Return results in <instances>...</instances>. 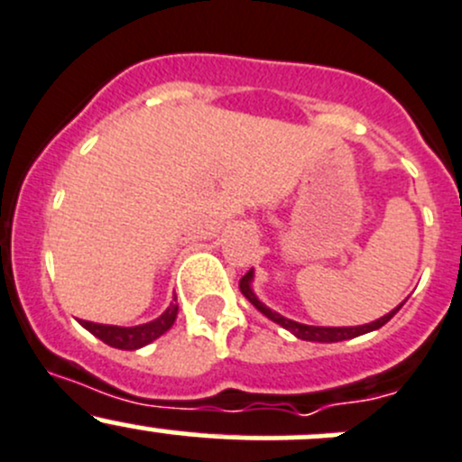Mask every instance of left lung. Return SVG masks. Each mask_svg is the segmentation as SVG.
Instances as JSON below:
<instances>
[{
    "label": "left lung",
    "mask_w": 462,
    "mask_h": 462,
    "mask_svg": "<svg viewBox=\"0 0 462 462\" xmlns=\"http://www.w3.org/2000/svg\"><path fill=\"white\" fill-rule=\"evenodd\" d=\"M250 282H253V270H248V273H245L239 282V288H241V292H244L245 300H248L250 304L259 310V313H263L265 318L277 321L279 326H283L286 330H291L295 337L306 339V342H342V339H351V337H357V335L371 333V330L382 328L386 321L393 318L400 309H402V304H400L398 309H393L391 313H386L384 318L371 321V324H362V326H309V324H300V321L283 318V315L274 313V310H270L268 306L261 304L259 297L254 295L253 288H250Z\"/></svg>",
    "instance_id": "obj_1"
}]
</instances>
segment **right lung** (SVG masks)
I'll use <instances>...</instances> for the list:
<instances>
[{"label":"right lung","mask_w":462,"mask_h":462,"mask_svg":"<svg viewBox=\"0 0 462 462\" xmlns=\"http://www.w3.org/2000/svg\"><path fill=\"white\" fill-rule=\"evenodd\" d=\"M176 315H179V304H170L161 318L147 321V324H141V326L93 324V321H85V319H80V324L85 326L88 333L96 335L97 339L109 344V346L123 348V351H134V348H141L144 344L161 337L162 333H167V330L171 328V324L176 321Z\"/></svg>","instance_id":"right-lung-1"}]
</instances>
